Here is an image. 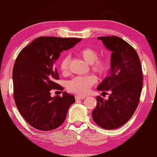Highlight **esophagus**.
<instances>
[{
  "instance_id": "obj_1",
  "label": "esophagus",
  "mask_w": 157,
  "mask_h": 157,
  "mask_svg": "<svg viewBox=\"0 0 157 157\" xmlns=\"http://www.w3.org/2000/svg\"><path fill=\"white\" fill-rule=\"evenodd\" d=\"M86 97L85 96H82V95H76L75 96V99L77 100H81V99H85Z\"/></svg>"
}]
</instances>
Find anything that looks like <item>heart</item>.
<instances>
[{
    "instance_id": "1",
    "label": "heart",
    "mask_w": 157,
    "mask_h": 157,
    "mask_svg": "<svg viewBox=\"0 0 157 157\" xmlns=\"http://www.w3.org/2000/svg\"><path fill=\"white\" fill-rule=\"evenodd\" d=\"M79 56L88 64H92V69L100 74L105 73L108 69L109 64L106 59L98 58L97 52L93 48H86L79 52ZM69 56H64L60 63V69L63 73L68 70ZM97 82L94 76L76 77L68 82L67 86L71 91L78 94H86L90 90L92 86Z\"/></svg>"
}]
</instances>
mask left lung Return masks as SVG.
<instances>
[{"label":"left lung","mask_w":157,"mask_h":157,"mask_svg":"<svg viewBox=\"0 0 157 157\" xmlns=\"http://www.w3.org/2000/svg\"><path fill=\"white\" fill-rule=\"evenodd\" d=\"M97 39L112 52L109 75L97 86L102 95L106 92L109 95L107 100L96 97L92 116L101 127L114 129L129 121L137 107L143 85L142 67L136 51L124 40L116 36Z\"/></svg>","instance_id":"obj_1"}]
</instances>
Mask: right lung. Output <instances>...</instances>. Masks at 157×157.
<instances>
[{"instance_id": "1", "label": "right lung", "mask_w": 157, "mask_h": 157, "mask_svg": "<svg viewBox=\"0 0 157 157\" xmlns=\"http://www.w3.org/2000/svg\"><path fill=\"white\" fill-rule=\"evenodd\" d=\"M82 39L40 36L21 50L13 69L15 105L24 120L40 131L55 129L63 123L73 95L63 92V97H51L52 89L62 90L56 83L55 68L63 51L73 48Z\"/></svg>"}]
</instances>
